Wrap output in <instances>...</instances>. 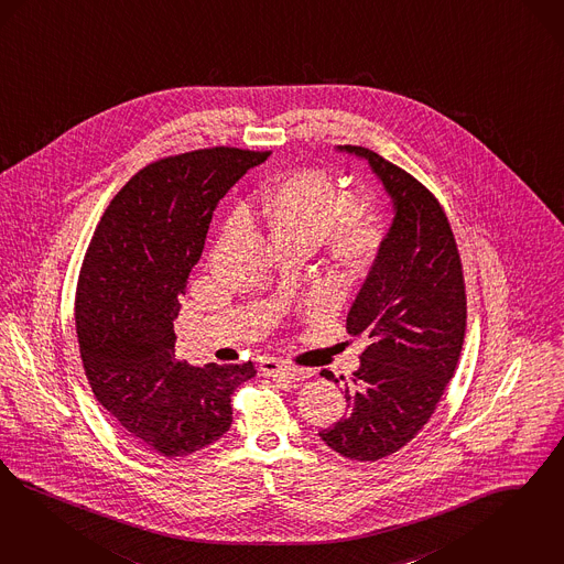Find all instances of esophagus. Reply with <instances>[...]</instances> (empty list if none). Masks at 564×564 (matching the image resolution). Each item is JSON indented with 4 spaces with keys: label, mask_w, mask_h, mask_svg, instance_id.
I'll use <instances>...</instances> for the list:
<instances>
[{
    "label": "esophagus",
    "mask_w": 564,
    "mask_h": 564,
    "mask_svg": "<svg viewBox=\"0 0 564 564\" xmlns=\"http://www.w3.org/2000/svg\"><path fill=\"white\" fill-rule=\"evenodd\" d=\"M261 372L265 376L289 378V380H305V378L312 376L307 368H294V366H289L284 361H278V359H263L261 361Z\"/></svg>",
    "instance_id": "obj_1"
}]
</instances>
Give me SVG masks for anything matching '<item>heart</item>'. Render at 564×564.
<instances>
[{
  "label": "heart",
  "mask_w": 564,
  "mask_h": 564,
  "mask_svg": "<svg viewBox=\"0 0 564 564\" xmlns=\"http://www.w3.org/2000/svg\"><path fill=\"white\" fill-rule=\"evenodd\" d=\"M259 205L275 238L319 242L328 236L333 254L349 268H366L382 247V224L324 169H301L265 189Z\"/></svg>",
  "instance_id": "heart-1"
}]
</instances>
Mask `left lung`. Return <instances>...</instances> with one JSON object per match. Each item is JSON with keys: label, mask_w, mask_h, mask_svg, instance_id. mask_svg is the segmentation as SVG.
Here are the masks:
<instances>
[{"label": "left lung", "mask_w": 564, "mask_h": 564, "mask_svg": "<svg viewBox=\"0 0 564 564\" xmlns=\"http://www.w3.org/2000/svg\"><path fill=\"white\" fill-rule=\"evenodd\" d=\"M336 150L366 161L393 205L391 228L347 313L349 334L368 340L345 382L349 412L319 431L336 454L372 462L395 454L435 412L462 351L466 294L437 198L368 148ZM322 376L338 382L330 370Z\"/></svg>", "instance_id": "8db88e82"}]
</instances>
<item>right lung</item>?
Listing matches in <instances>:
<instances>
[{
	"label": "right lung",
	"mask_w": 564,
	"mask_h": 564,
	"mask_svg": "<svg viewBox=\"0 0 564 564\" xmlns=\"http://www.w3.org/2000/svg\"><path fill=\"white\" fill-rule=\"evenodd\" d=\"M268 156L219 147L148 165L112 198L85 252L75 299L85 376L127 435L165 458L221 437L234 391L257 375L252 361H180L173 319L213 210Z\"/></svg>",
	"instance_id": "right-lung-1"
}]
</instances>
